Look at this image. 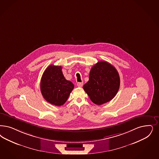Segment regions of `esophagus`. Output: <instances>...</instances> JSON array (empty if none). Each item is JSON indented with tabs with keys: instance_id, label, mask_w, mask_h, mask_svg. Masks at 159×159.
I'll use <instances>...</instances> for the list:
<instances>
[{
	"instance_id": "1",
	"label": "esophagus",
	"mask_w": 159,
	"mask_h": 159,
	"mask_svg": "<svg viewBox=\"0 0 159 159\" xmlns=\"http://www.w3.org/2000/svg\"><path fill=\"white\" fill-rule=\"evenodd\" d=\"M83 82H79L77 83V87H79V88H82L83 86Z\"/></svg>"
}]
</instances>
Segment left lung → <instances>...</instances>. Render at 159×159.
<instances>
[{
	"instance_id": "8db88e82",
	"label": "left lung",
	"mask_w": 159,
	"mask_h": 159,
	"mask_svg": "<svg viewBox=\"0 0 159 159\" xmlns=\"http://www.w3.org/2000/svg\"><path fill=\"white\" fill-rule=\"evenodd\" d=\"M120 76L115 67L105 61H99L92 67L89 80L84 90L94 104L101 105L115 98L120 87Z\"/></svg>"
}]
</instances>
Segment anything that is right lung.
<instances>
[{
  "label": "right lung",
  "mask_w": 159,
  "mask_h": 159,
  "mask_svg": "<svg viewBox=\"0 0 159 159\" xmlns=\"http://www.w3.org/2000/svg\"><path fill=\"white\" fill-rule=\"evenodd\" d=\"M74 88L67 80L61 71V66L51 65L44 71L40 82V91L47 102L60 106L65 104Z\"/></svg>",
  "instance_id": "obj_1"
}]
</instances>
